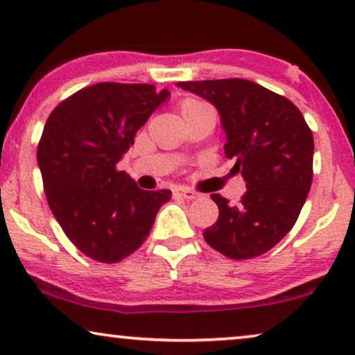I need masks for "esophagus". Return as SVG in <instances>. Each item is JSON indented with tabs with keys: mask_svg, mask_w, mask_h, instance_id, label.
Here are the masks:
<instances>
[{
	"mask_svg": "<svg viewBox=\"0 0 355 355\" xmlns=\"http://www.w3.org/2000/svg\"><path fill=\"white\" fill-rule=\"evenodd\" d=\"M178 196L182 197V198H186V200H193V198L200 197L197 192L191 191V189H182V191H178Z\"/></svg>",
	"mask_w": 355,
	"mask_h": 355,
	"instance_id": "1",
	"label": "esophagus"
}]
</instances>
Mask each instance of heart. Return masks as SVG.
<instances>
[{
	"instance_id": "b5f03b06",
	"label": "heart",
	"mask_w": 355,
	"mask_h": 355,
	"mask_svg": "<svg viewBox=\"0 0 355 355\" xmlns=\"http://www.w3.org/2000/svg\"><path fill=\"white\" fill-rule=\"evenodd\" d=\"M202 105H203L202 101H198V100L186 98V100H182V103H181V111L189 110V108H196V106H202Z\"/></svg>"
}]
</instances>
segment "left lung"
<instances>
[{"label": "left lung", "mask_w": 355, "mask_h": 355, "mask_svg": "<svg viewBox=\"0 0 355 355\" xmlns=\"http://www.w3.org/2000/svg\"><path fill=\"white\" fill-rule=\"evenodd\" d=\"M215 106L226 134L231 174L247 192L231 205L220 193L216 223L203 232L207 244L234 260L254 259L293 230L313 178V135L293 101L245 79L179 82Z\"/></svg>", "instance_id": "left-lung-1"}]
</instances>
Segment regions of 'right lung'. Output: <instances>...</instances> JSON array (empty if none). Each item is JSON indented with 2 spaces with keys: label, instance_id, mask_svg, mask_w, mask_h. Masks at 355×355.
<instances>
[{
  "label": "right lung",
  "instance_id": "obj_1",
  "mask_svg": "<svg viewBox=\"0 0 355 355\" xmlns=\"http://www.w3.org/2000/svg\"><path fill=\"white\" fill-rule=\"evenodd\" d=\"M169 92L100 82L48 116L37 162L48 205L69 241L90 259L116 263L144 244L171 191H142L116 164Z\"/></svg>",
  "mask_w": 355,
  "mask_h": 355
}]
</instances>
